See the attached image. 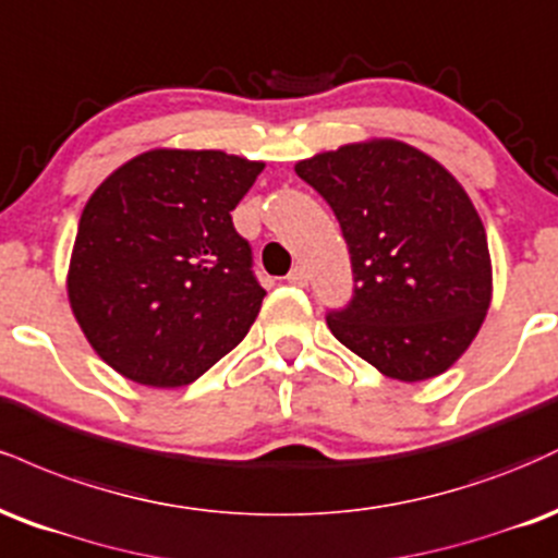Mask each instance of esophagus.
<instances>
[{"label": "esophagus", "mask_w": 558, "mask_h": 558, "mask_svg": "<svg viewBox=\"0 0 558 558\" xmlns=\"http://www.w3.org/2000/svg\"><path fill=\"white\" fill-rule=\"evenodd\" d=\"M287 281H290V284H294V287H305L307 284V271L303 266H294L290 274H287Z\"/></svg>", "instance_id": "1"}]
</instances>
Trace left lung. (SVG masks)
<instances>
[{"instance_id":"left-lung-1","label":"left lung","mask_w":558,"mask_h":558,"mask_svg":"<svg viewBox=\"0 0 558 558\" xmlns=\"http://www.w3.org/2000/svg\"><path fill=\"white\" fill-rule=\"evenodd\" d=\"M294 172L324 195L350 247L355 298L326 324L397 381L464 355L494 298L486 227L454 174L395 137L320 150Z\"/></svg>"}]
</instances>
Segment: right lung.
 Returning <instances> with one entry per match:
<instances>
[{"instance_id":"obj_1","label":"right lung","mask_w":558,"mask_h":558,"mask_svg":"<svg viewBox=\"0 0 558 558\" xmlns=\"http://www.w3.org/2000/svg\"><path fill=\"white\" fill-rule=\"evenodd\" d=\"M264 167L214 148H150L94 190L72 245L68 300L109 368L177 389L245 339L266 292L232 211Z\"/></svg>"}]
</instances>
